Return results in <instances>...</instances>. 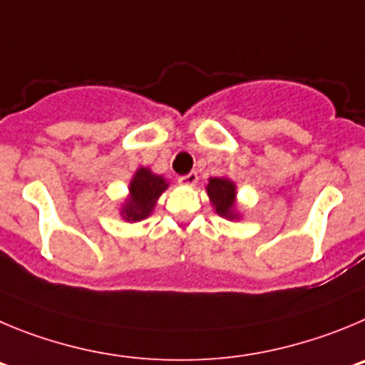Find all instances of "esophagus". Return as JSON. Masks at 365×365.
Segmentation results:
<instances>
[{
  "label": "esophagus",
  "instance_id": "1",
  "mask_svg": "<svg viewBox=\"0 0 365 365\" xmlns=\"http://www.w3.org/2000/svg\"><path fill=\"white\" fill-rule=\"evenodd\" d=\"M178 182L182 183V185H195V183L198 182V173H195V170H190L189 175L180 176Z\"/></svg>",
  "mask_w": 365,
  "mask_h": 365
}]
</instances>
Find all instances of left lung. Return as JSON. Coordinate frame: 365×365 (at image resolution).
I'll return each mask as SVG.
<instances>
[{
  "label": "left lung",
  "mask_w": 365,
  "mask_h": 365,
  "mask_svg": "<svg viewBox=\"0 0 365 365\" xmlns=\"http://www.w3.org/2000/svg\"><path fill=\"white\" fill-rule=\"evenodd\" d=\"M207 195L220 216L229 220L238 218L235 182H231L229 178H211L207 183Z\"/></svg>",
  "instance_id": "8db88e82"
}]
</instances>
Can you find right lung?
I'll return each instance as SVG.
<instances>
[{
  "instance_id": "add662e5",
  "label": "right lung",
  "mask_w": 365,
  "mask_h": 365,
  "mask_svg": "<svg viewBox=\"0 0 365 365\" xmlns=\"http://www.w3.org/2000/svg\"><path fill=\"white\" fill-rule=\"evenodd\" d=\"M169 183L154 175L147 167H140L129 183V198L121 207V216L127 222H140L153 212L156 200L162 196Z\"/></svg>"
}]
</instances>
